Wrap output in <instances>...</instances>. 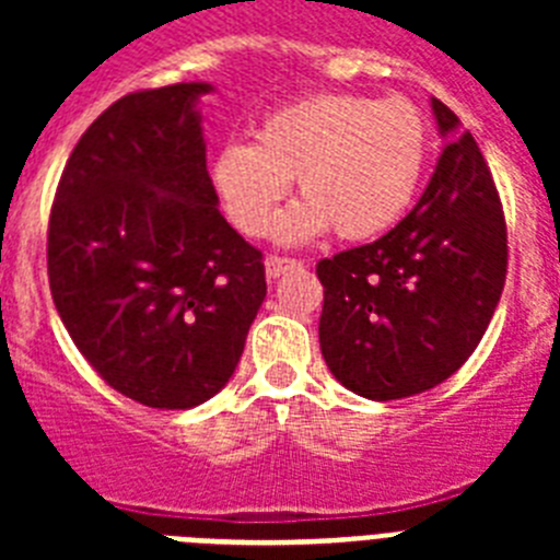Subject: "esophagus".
<instances>
[{"instance_id":"obj_1","label":"esophagus","mask_w":560,"mask_h":560,"mask_svg":"<svg viewBox=\"0 0 560 560\" xmlns=\"http://www.w3.org/2000/svg\"><path fill=\"white\" fill-rule=\"evenodd\" d=\"M294 266H300V260H294V257H280V255H269L266 257V277H280L285 275L289 269H294Z\"/></svg>"}]
</instances>
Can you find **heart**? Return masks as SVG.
Here are the masks:
<instances>
[{"instance_id":"b5f03b06","label":"heart","mask_w":560,"mask_h":560,"mask_svg":"<svg viewBox=\"0 0 560 560\" xmlns=\"http://www.w3.org/2000/svg\"><path fill=\"white\" fill-rule=\"evenodd\" d=\"M429 140L427 114L407 97L328 92L271 112L255 142H226L212 160V185L232 224L257 237L296 176L305 199L277 219V235L303 241L334 226L341 241H370L412 207Z\"/></svg>"}]
</instances>
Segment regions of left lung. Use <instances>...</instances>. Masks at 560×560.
Listing matches in <instances>:
<instances>
[{
	"label": "left lung",
	"mask_w": 560,
	"mask_h": 560,
	"mask_svg": "<svg viewBox=\"0 0 560 560\" xmlns=\"http://www.w3.org/2000/svg\"><path fill=\"white\" fill-rule=\"evenodd\" d=\"M443 148L415 210L387 235L316 264L319 348L336 381L373 400L427 393L491 325L508 275V224L477 140L432 97Z\"/></svg>",
	"instance_id": "left-lung-1"
}]
</instances>
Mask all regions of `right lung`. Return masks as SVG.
Returning a JSON list of instances; mask_svg holds the SVG:
<instances>
[{
	"instance_id": "right-lung-1",
	"label": "right lung",
	"mask_w": 560,
	"mask_h": 560,
	"mask_svg": "<svg viewBox=\"0 0 560 560\" xmlns=\"http://www.w3.org/2000/svg\"><path fill=\"white\" fill-rule=\"evenodd\" d=\"M210 83L128 92L83 131L49 210L52 303L108 387L190 409L235 373L266 296L260 249L221 215L196 101Z\"/></svg>"
}]
</instances>
